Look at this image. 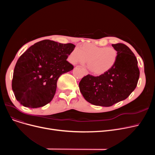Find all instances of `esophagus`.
I'll use <instances>...</instances> for the list:
<instances>
[{
	"instance_id": "1",
	"label": "esophagus",
	"mask_w": 155,
	"mask_h": 155,
	"mask_svg": "<svg viewBox=\"0 0 155 155\" xmlns=\"http://www.w3.org/2000/svg\"><path fill=\"white\" fill-rule=\"evenodd\" d=\"M83 71H84V74L85 75H87V74H88V71H87V70L86 69H85V68H83Z\"/></svg>"
}]
</instances>
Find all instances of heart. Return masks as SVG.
<instances>
[{"mask_svg":"<svg viewBox=\"0 0 155 155\" xmlns=\"http://www.w3.org/2000/svg\"><path fill=\"white\" fill-rule=\"evenodd\" d=\"M119 58V52L113 47H101L86 44L75 47L71 51L68 60L72 64L85 63L95 75H102L115 66Z\"/></svg>","mask_w":155,"mask_h":155,"instance_id":"1","label":"heart"}]
</instances>
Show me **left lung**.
Instances as JSON below:
<instances>
[{
  "label": "left lung",
  "mask_w": 155,
  "mask_h": 155,
  "mask_svg": "<svg viewBox=\"0 0 155 155\" xmlns=\"http://www.w3.org/2000/svg\"><path fill=\"white\" fill-rule=\"evenodd\" d=\"M119 52L115 66L97 77L87 75L79 83L84 99L92 104L109 107L125 100L134 91L140 77L134 54L123 43L112 45Z\"/></svg>",
  "instance_id": "8db88e82"
}]
</instances>
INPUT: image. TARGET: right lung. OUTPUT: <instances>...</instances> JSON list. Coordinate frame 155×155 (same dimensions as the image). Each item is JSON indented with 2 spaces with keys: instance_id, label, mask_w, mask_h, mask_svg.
Returning <instances> with one entry per match:
<instances>
[{
  "instance_id": "1",
  "label": "right lung",
  "mask_w": 155,
  "mask_h": 155,
  "mask_svg": "<svg viewBox=\"0 0 155 155\" xmlns=\"http://www.w3.org/2000/svg\"><path fill=\"white\" fill-rule=\"evenodd\" d=\"M75 46L45 39L31 46L18 59L14 70L12 88L24 107L38 108L54 96L58 78L73 69L67 59Z\"/></svg>"
}]
</instances>
